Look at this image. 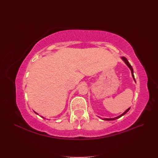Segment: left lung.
Masks as SVG:
<instances>
[{
    "instance_id": "1",
    "label": "left lung",
    "mask_w": 158,
    "mask_h": 158,
    "mask_svg": "<svg viewBox=\"0 0 158 158\" xmlns=\"http://www.w3.org/2000/svg\"><path fill=\"white\" fill-rule=\"evenodd\" d=\"M121 59H122V60L125 62V64L128 66V67L130 69V70H131V73H132V78H133V79H134V80L135 81V76H134V74H133V73H134V71H133V69H132V66L131 65V64L128 63V60L125 58V57H124V56H122L121 57ZM136 82V81H135ZM131 108L129 107L128 109H127L126 111L124 112L123 114H121V115H119V116H118V117H114V118H102L103 120H105V121H113V120H115V119H117V118H120L121 117H122L123 115H124V114H125L128 111H129V109H130Z\"/></svg>"
}]
</instances>
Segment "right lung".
<instances>
[{
  "label": "right lung",
  "instance_id": "obj_1",
  "mask_svg": "<svg viewBox=\"0 0 158 158\" xmlns=\"http://www.w3.org/2000/svg\"><path fill=\"white\" fill-rule=\"evenodd\" d=\"M34 112H35V111H34ZM35 113H36V114H37V113H36V112H35ZM43 118H44V117H43Z\"/></svg>",
  "mask_w": 158,
  "mask_h": 158
}]
</instances>
